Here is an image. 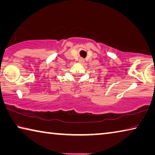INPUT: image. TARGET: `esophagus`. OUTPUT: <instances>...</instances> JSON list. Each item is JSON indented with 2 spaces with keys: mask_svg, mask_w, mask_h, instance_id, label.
<instances>
[{
  "mask_svg": "<svg viewBox=\"0 0 155 155\" xmlns=\"http://www.w3.org/2000/svg\"><path fill=\"white\" fill-rule=\"evenodd\" d=\"M78 63H81V64H82V63H84V59H83V58H80L79 59H78Z\"/></svg>",
  "mask_w": 155,
  "mask_h": 155,
  "instance_id": "obj_1",
  "label": "esophagus"
}]
</instances>
